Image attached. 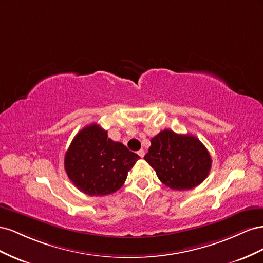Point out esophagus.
Returning a JSON list of instances; mask_svg holds the SVG:
<instances>
[{
	"label": "esophagus",
	"mask_w": 263,
	"mask_h": 263,
	"mask_svg": "<svg viewBox=\"0 0 263 263\" xmlns=\"http://www.w3.org/2000/svg\"><path fill=\"white\" fill-rule=\"evenodd\" d=\"M138 154L141 156V157H143L144 155H145V152H144V149H140V151H138Z\"/></svg>",
	"instance_id": "1"
}]
</instances>
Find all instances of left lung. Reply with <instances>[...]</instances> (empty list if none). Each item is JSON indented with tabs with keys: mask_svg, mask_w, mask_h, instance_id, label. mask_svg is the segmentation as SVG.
<instances>
[{
	"mask_svg": "<svg viewBox=\"0 0 263 263\" xmlns=\"http://www.w3.org/2000/svg\"><path fill=\"white\" fill-rule=\"evenodd\" d=\"M144 160L171 190H192L206 179L212 157L205 145L191 134L165 129L151 139Z\"/></svg>",
	"mask_w": 263,
	"mask_h": 263,
	"instance_id": "obj_1",
	"label": "left lung"
}]
</instances>
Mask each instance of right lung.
Wrapping results in <instances>:
<instances>
[{
  "mask_svg": "<svg viewBox=\"0 0 263 263\" xmlns=\"http://www.w3.org/2000/svg\"><path fill=\"white\" fill-rule=\"evenodd\" d=\"M140 156L108 131L92 123L80 130L65 155V170L77 189L90 196H104L121 187Z\"/></svg>",
  "mask_w": 263,
  "mask_h": 263,
  "instance_id": "1",
  "label": "right lung"
}]
</instances>
